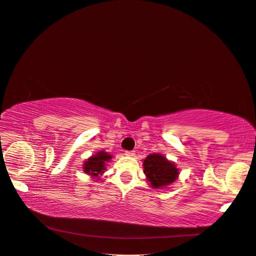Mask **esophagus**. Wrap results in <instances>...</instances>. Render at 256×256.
<instances>
[{"label": "esophagus", "instance_id": "34e87169", "mask_svg": "<svg viewBox=\"0 0 256 256\" xmlns=\"http://www.w3.org/2000/svg\"><path fill=\"white\" fill-rule=\"evenodd\" d=\"M124 154H126V156H134V155H135V151H126Z\"/></svg>", "mask_w": 256, "mask_h": 256}]
</instances>
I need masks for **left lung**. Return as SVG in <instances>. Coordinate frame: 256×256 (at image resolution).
Returning a JSON list of instances; mask_svg holds the SVG:
<instances>
[{"label": "left lung", "instance_id": "left-lung-1", "mask_svg": "<svg viewBox=\"0 0 256 256\" xmlns=\"http://www.w3.org/2000/svg\"><path fill=\"white\" fill-rule=\"evenodd\" d=\"M144 172L153 188H162L174 182L178 176L176 164L160 154H151L144 160Z\"/></svg>", "mask_w": 256, "mask_h": 256}]
</instances>
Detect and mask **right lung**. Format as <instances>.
<instances>
[{"label": "right lung", "mask_w": 256, "mask_h": 256, "mask_svg": "<svg viewBox=\"0 0 256 256\" xmlns=\"http://www.w3.org/2000/svg\"><path fill=\"white\" fill-rule=\"evenodd\" d=\"M110 158L112 156L108 153L104 151L98 152L84 164V172L92 176H102L105 170V164L106 162H110Z\"/></svg>", "instance_id": "obj_1"}]
</instances>
